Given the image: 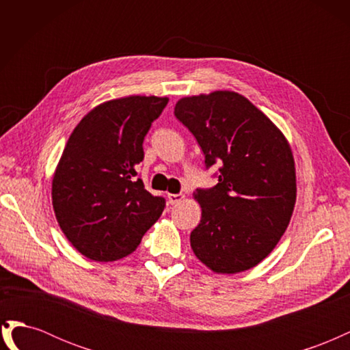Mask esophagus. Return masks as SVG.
<instances>
[{
    "instance_id": "34e87169",
    "label": "esophagus",
    "mask_w": 350,
    "mask_h": 350,
    "mask_svg": "<svg viewBox=\"0 0 350 350\" xmlns=\"http://www.w3.org/2000/svg\"><path fill=\"white\" fill-rule=\"evenodd\" d=\"M185 198L184 194H167V200L171 204H178Z\"/></svg>"
}]
</instances>
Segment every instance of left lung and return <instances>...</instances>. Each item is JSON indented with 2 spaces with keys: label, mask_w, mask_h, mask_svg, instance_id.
<instances>
[{
  "label": "left lung",
  "mask_w": 350,
  "mask_h": 350,
  "mask_svg": "<svg viewBox=\"0 0 350 350\" xmlns=\"http://www.w3.org/2000/svg\"><path fill=\"white\" fill-rule=\"evenodd\" d=\"M175 116L193 133L217 184L197 188L201 220L189 242L216 273H239L266 258L288 228L296 200L295 162L280 130L242 94L183 98Z\"/></svg>",
  "instance_id": "1"
}]
</instances>
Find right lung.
<instances>
[{
  "instance_id": "obj_1",
  "label": "right lung",
  "mask_w": 350,
  "mask_h": 350,
  "mask_svg": "<svg viewBox=\"0 0 350 350\" xmlns=\"http://www.w3.org/2000/svg\"><path fill=\"white\" fill-rule=\"evenodd\" d=\"M167 98L129 96L92 109L71 133L52 179L59 228L83 256L113 261L131 254L165 208L135 167Z\"/></svg>"
}]
</instances>
